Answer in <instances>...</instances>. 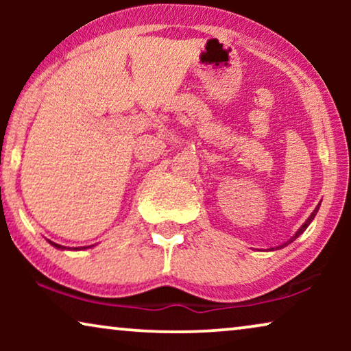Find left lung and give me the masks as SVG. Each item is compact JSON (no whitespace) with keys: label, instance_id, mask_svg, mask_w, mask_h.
I'll list each match as a JSON object with an SVG mask.
<instances>
[{"label":"left lung","instance_id":"left-lung-1","mask_svg":"<svg viewBox=\"0 0 351 351\" xmlns=\"http://www.w3.org/2000/svg\"><path fill=\"white\" fill-rule=\"evenodd\" d=\"M319 204H321V203H319ZM319 204H318V206H316V208H315V210H313V213H311V215H310V217L305 220V223H304V225H302V227H300L299 230H297V232H295V234H294V237H292V238L289 239V241H286L285 244H281V246L271 247V249H270V251H275V249H281V247H285V246H287V244H291L292 241H294V239H297V238H299V237H300V234H302V233H304L306 228H308V225H310L311 222H313V219H315V215H316V213H318V210H319Z\"/></svg>","mask_w":351,"mask_h":351}]
</instances>
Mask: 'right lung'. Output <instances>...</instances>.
<instances>
[{
	"label": "right lung",
	"mask_w": 351,
	"mask_h": 351,
	"mask_svg": "<svg viewBox=\"0 0 351 351\" xmlns=\"http://www.w3.org/2000/svg\"><path fill=\"white\" fill-rule=\"evenodd\" d=\"M47 241H49V244L51 246H54L56 249H62V251H64V249H66L65 246H60V244H57V243H54V241H51V239H47ZM88 247H93V246H84V247H81V249H88ZM73 251H78V249H73Z\"/></svg>",
	"instance_id": "right-lung-1"
}]
</instances>
